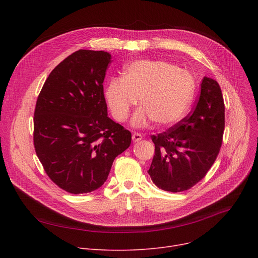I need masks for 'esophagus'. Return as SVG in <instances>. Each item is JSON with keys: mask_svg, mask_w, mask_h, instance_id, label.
I'll use <instances>...</instances> for the list:
<instances>
[{"mask_svg": "<svg viewBox=\"0 0 258 258\" xmlns=\"http://www.w3.org/2000/svg\"><path fill=\"white\" fill-rule=\"evenodd\" d=\"M132 138H133L134 142H138V141H140L142 139V135L140 133H134Z\"/></svg>", "mask_w": 258, "mask_h": 258, "instance_id": "esophagus-1", "label": "esophagus"}]
</instances>
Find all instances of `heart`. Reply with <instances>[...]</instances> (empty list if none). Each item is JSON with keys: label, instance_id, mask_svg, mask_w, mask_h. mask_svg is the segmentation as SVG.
Segmentation results:
<instances>
[{"label": "heart", "instance_id": "b5f03b06", "mask_svg": "<svg viewBox=\"0 0 258 258\" xmlns=\"http://www.w3.org/2000/svg\"><path fill=\"white\" fill-rule=\"evenodd\" d=\"M195 93V80L186 70L164 60H139L127 66L123 77L112 78L105 100L118 122H124L140 98L141 108L133 118L135 125L151 119L159 126L178 122L188 110Z\"/></svg>", "mask_w": 258, "mask_h": 258}]
</instances>
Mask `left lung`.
<instances>
[{
    "mask_svg": "<svg viewBox=\"0 0 258 258\" xmlns=\"http://www.w3.org/2000/svg\"><path fill=\"white\" fill-rule=\"evenodd\" d=\"M225 103L218 81L204 77L192 111L166 132L153 135L155 155L148 174L155 185L181 192L205 178L219 156Z\"/></svg>",
    "mask_w": 258,
    "mask_h": 258,
    "instance_id": "8db88e82",
    "label": "left lung"
}]
</instances>
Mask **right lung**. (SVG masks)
Masks as SVG:
<instances>
[{
	"mask_svg": "<svg viewBox=\"0 0 258 258\" xmlns=\"http://www.w3.org/2000/svg\"><path fill=\"white\" fill-rule=\"evenodd\" d=\"M111 55L78 50L49 74L33 117L36 156L50 180L67 192L96 190L132 134L107 117L103 81Z\"/></svg>",
	"mask_w": 258,
	"mask_h": 258,
	"instance_id": "1",
	"label": "right lung"
}]
</instances>
